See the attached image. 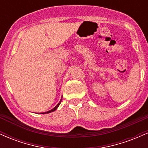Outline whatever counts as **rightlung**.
Instances as JSON below:
<instances>
[{"label": "right lung", "instance_id": "obj_1", "mask_svg": "<svg viewBox=\"0 0 148 148\" xmlns=\"http://www.w3.org/2000/svg\"><path fill=\"white\" fill-rule=\"evenodd\" d=\"M61 101H62V99H60V102H59L58 103V104L56 105V106L55 107H54L53 108V109H51V110H50V111H47V112H45V113H42V114H45V113H51V112H53V111H55L57 109V108L59 106V105H60V103H61Z\"/></svg>", "mask_w": 148, "mask_h": 148}]
</instances>
